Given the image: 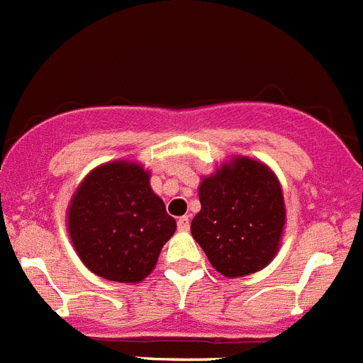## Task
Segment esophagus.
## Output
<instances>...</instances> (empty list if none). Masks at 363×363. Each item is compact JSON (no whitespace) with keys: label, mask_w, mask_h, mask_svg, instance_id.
I'll list each match as a JSON object with an SVG mask.
<instances>
[{"label":"esophagus","mask_w":363,"mask_h":363,"mask_svg":"<svg viewBox=\"0 0 363 363\" xmlns=\"http://www.w3.org/2000/svg\"><path fill=\"white\" fill-rule=\"evenodd\" d=\"M178 229L179 230H189V216L178 218Z\"/></svg>","instance_id":"1"}]
</instances>
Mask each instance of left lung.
Wrapping results in <instances>:
<instances>
[{
	"label": "left lung",
	"mask_w": 363,
	"mask_h": 363,
	"mask_svg": "<svg viewBox=\"0 0 363 363\" xmlns=\"http://www.w3.org/2000/svg\"><path fill=\"white\" fill-rule=\"evenodd\" d=\"M201 209L192 238L211 265L227 278L262 271L280 249L285 225L284 192L265 163L234 156L201 179Z\"/></svg>",
	"instance_id": "obj_1"
}]
</instances>
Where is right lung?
Wrapping results in <instances>:
<instances>
[{
  "instance_id": "1",
  "label": "right lung",
  "mask_w": 363,
  "mask_h": 363,
  "mask_svg": "<svg viewBox=\"0 0 363 363\" xmlns=\"http://www.w3.org/2000/svg\"><path fill=\"white\" fill-rule=\"evenodd\" d=\"M140 163H104L85 176L67 213L70 240L85 267L120 284H138L156 267L176 230Z\"/></svg>"
}]
</instances>
